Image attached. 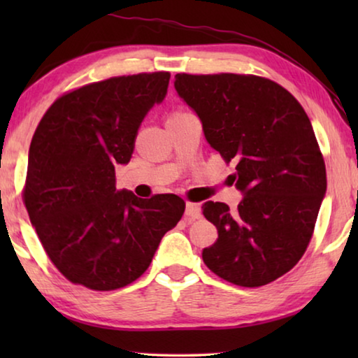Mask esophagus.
<instances>
[{"instance_id": "34e87169", "label": "esophagus", "mask_w": 358, "mask_h": 358, "mask_svg": "<svg viewBox=\"0 0 358 358\" xmlns=\"http://www.w3.org/2000/svg\"><path fill=\"white\" fill-rule=\"evenodd\" d=\"M185 216L187 221H194V220H199V217L202 216V211L201 207H199L197 203H192V202H187L186 203V211H185Z\"/></svg>"}]
</instances>
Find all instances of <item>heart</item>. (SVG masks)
I'll use <instances>...</instances> for the list:
<instances>
[{
	"mask_svg": "<svg viewBox=\"0 0 358 358\" xmlns=\"http://www.w3.org/2000/svg\"><path fill=\"white\" fill-rule=\"evenodd\" d=\"M183 115H187V112H183V110H178V112H175L172 117H183Z\"/></svg>",
	"mask_w": 358,
	"mask_h": 358,
	"instance_id": "b5f03b06",
	"label": "heart"
}]
</instances>
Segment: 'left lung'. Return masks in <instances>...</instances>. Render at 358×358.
Masks as SVG:
<instances>
[{
	"instance_id": "8db88e82",
	"label": "left lung",
	"mask_w": 358,
	"mask_h": 358,
	"mask_svg": "<svg viewBox=\"0 0 358 358\" xmlns=\"http://www.w3.org/2000/svg\"><path fill=\"white\" fill-rule=\"evenodd\" d=\"M175 90L202 121L208 143L245 194L235 211L205 202L217 240L205 265L222 280L259 287L292 270L310 245L327 189L325 162L300 102L251 74L175 76Z\"/></svg>"
}]
</instances>
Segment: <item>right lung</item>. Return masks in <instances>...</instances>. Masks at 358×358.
<instances>
[{
  "label": "right lung",
  "mask_w": 358,
  "mask_h": 358,
  "mask_svg": "<svg viewBox=\"0 0 358 358\" xmlns=\"http://www.w3.org/2000/svg\"><path fill=\"white\" fill-rule=\"evenodd\" d=\"M171 72L83 85L53 102L29 145L23 203L48 259L66 280L115 290L141 278L186 203L115 187L142 120L164 99Z\"/></svg>",
  "instance_id": "1"
}]
</instances>
